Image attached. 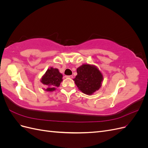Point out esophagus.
Listing matches in <instances>:
<instances>
[{
  "label": "esophagus",
  "instance_id": "esophagus-1",
  "mask_svg": "<svg viewBox=\"0 0 148 148\" xmlns=\"http://www.w3.org/2000/svg\"><path fill=\"white\" fill-rule=\"evenodd\" d=\"M66 78H70V79H71V78H73V76L72 75H70V76H66Z\"/></svg>",
  "mask_w": 148,
  "mask_h": 148
}]
</instances>
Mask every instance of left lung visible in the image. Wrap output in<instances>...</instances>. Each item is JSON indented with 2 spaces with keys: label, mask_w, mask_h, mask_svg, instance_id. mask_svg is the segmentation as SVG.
Here are the masks:
<instances>
[{
  "label": "left lung",
  "mask_w": 148,
  "mask_h": 148,
  "mask_svg": "<svg viewBox=\"0 0 148 148\" xmlns=\"http://www.w3.org/2000/svg\"><path fill=\"white\" fill-rule=\"evenodd\" d=\"M77 75L73 80L79 90L91 95L101 86L103 76L95 65L83 64L77 69Z\"/></svg>",
  "instance_id": "1"
}]
</instances>
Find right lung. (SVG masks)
<instances>
[{"label": "right lung", "instance_id": "1", "mask_svg": "<svg viewBox=\"0 0 148 148\" xmlns=\"http://www.w3.org/2000/svg\"><path fill=\"white\" fill-rule=\"evenodd\" d=\"M63 75L59 72L57 69H53L51 67L47 69L41 79V82L45 85L47 88L45 89L47 91H53L59 87L60 83L62 82Z\"/></svg>", "mask_w": 148, "mask_h": 148}]
</instances>
